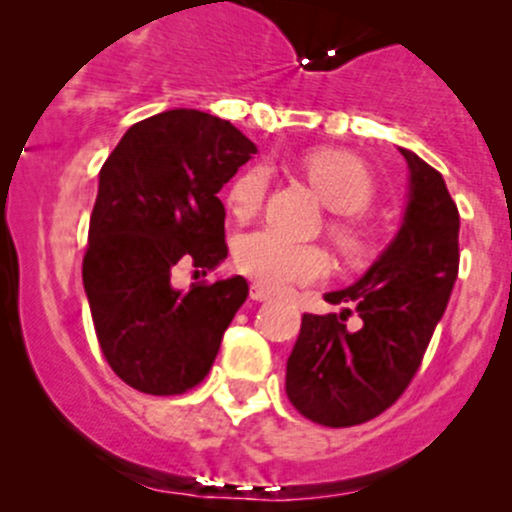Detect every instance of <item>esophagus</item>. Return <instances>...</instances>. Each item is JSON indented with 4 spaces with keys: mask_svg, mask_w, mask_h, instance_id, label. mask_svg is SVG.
Here are the masks:
<instances>
[{
    "mask_svg": "<svg viewBox=\"0 0 512 512\" xmlns=\"http://www.w3.org/2000/svg\"><path fill=\"white\" fill-rule=\"evenodd\" d=\"M250 298H252V301H269V298H272V293H269L267 289H262L260 284H252L250 286Z\"/></svg>",
    "mask_w": 512,
    "mask_h": 512,
    "instance_id": "esophagus-1",
    "label": "esophagus"
}]
</instances>
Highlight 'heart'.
<instances>
[{
  "label": "heart",
  "mask_w": 512,
  "mask_h": 512,
  "mask_svg": "<svg viewBox=\"0 0 512 512\" xmlns=\"http://www.w3.org/2000/svg\"><path fill=\"white\" fill-rule=\"evenodd\" d=\"M303 173L317 197L337 214H358L373 202V175L361 158L349 151L320 149L303 158ZM269 173L255 163L233 178L226 192V204L236 219H250L260 211L267 195ZM330 236L346 260L358 262L368 252V236L354 223L337 221ZM236 267L264 289L281 291L293 284H308L327 272V255L315 245H298L279 233L262 228L248 233L236 245Z\"/></svg>",
  "instance_id": "heart-1"
}]
</instances>
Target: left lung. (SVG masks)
<instances>
[{"label":"left lung","instance_id":"left-lung-1","mask_svg":"<svg viewBox=\"0 0 512 512\" xmlns=\"http://www.w3.org/2000/svg\"><path fill=\"white\" fill-rule=\"evenodd\" d=\"M409 204L399 233L354 286L327 293L342 313H305L286 363V395L305 419L330 428L366 424L402 397L448 308L460 267V211L443 175L399 149ZM351 312L362 317L345 327Z\"/></svg>","mask_w":512,"mask_h":512}]
</instances>
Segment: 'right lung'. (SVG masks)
I'll return each instance as SVG.
<instances>
[{
  "label": "right lung",
  "mask_w": 512,
  "mask_h": 512,
  "mask_svg": "<svg viewBox=\"0 0 512 512\" xmlns=\"http://www.w3.org/2000/svg\"><path fill=\"white\" fill-rule=\"evenodd\" d=\"M255 151L228 120L178 108L129 127L103 163L84 289L105 361L134 390L166 397L202 383L248 298L243 276L178 291L173 274L226 260L216 195Z\"/></svg>",
  "instance_id": "1"
}]
</instances>
